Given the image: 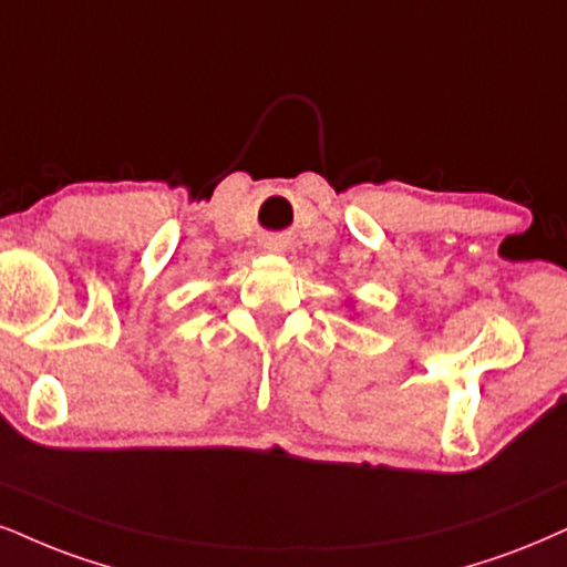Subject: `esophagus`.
Wrapping results in <instances>:
<instances>
[{
    "label": "esophagus",
    "instance_id": "obj_1",
    "mask_svg": "<svg viewBox=\"0 0 567 567\" xmlns=\"http://www.w3.org/2000/svg\"><path fill=\"white\" fill-rule=\"evenodd\" d=\"M268 249H276V251H281L284 249V244L278 241V239H270V244H268Z\"/></svg>",
    "mask_w": 567,
    "mask_h": 567
}]
</instances>
